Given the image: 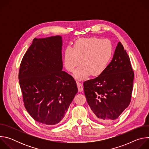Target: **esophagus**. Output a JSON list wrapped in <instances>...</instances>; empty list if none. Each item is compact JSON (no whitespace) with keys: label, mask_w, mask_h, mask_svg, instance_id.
Wrapping results in <instances>:
<instances>
[{"label":"esophagus","mask_w":149,"mask_h":149,"mask_svg":"<svg viewBox=\"0 0 149 149\" xmlns=\"http://www.w3.org/2000/svg\"><path fill=\"white\" fill-rule=\"evenodd\" d=\"M77 87H78V91L81 92L83 90V86L81 82H79L78 81H77Z\"/></svg>","instance_id":"34e87169"}]
</instances>
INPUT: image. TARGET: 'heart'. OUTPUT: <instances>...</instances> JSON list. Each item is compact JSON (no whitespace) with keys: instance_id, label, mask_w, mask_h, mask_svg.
<instances>
[{"instance_id":"heart-1","label":"heart","mask_w":149,"mask_h":149,"mask_svg":"<svg viewBox=\"0 0 149 149\" xmlns=\"http://www.w3.org/2000/svg\"><path fill=\"white\" fill-rule=\"evenodd\" d=\"M113 48L108 40L95 37L82 38L74 46L68 47L64 52L63 62L66 69L73 72L81 62L83 64L74 72L75 77L80 80L102 74L107 69L111 59Z\"/></svg>"}]
</instances>
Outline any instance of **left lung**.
Returning a JSON list of instances; mask_svg holds the SVG:
<instances>
[{"mask_svg":"<svg viewBox=\"0 0 149 149\" xmlns=\"http://www.w3.org/2000/svg\"><path fill=\"white\" fill-rule=\"evenodd\" d=\"M134 77L129 56L119 42L105 71L83 84L87 102L97 121L111 123L128 107Z\"/></svg>","mask_w":149,"mask_h":149,"instance_id":"1","label":"left lung"}]
</instances>
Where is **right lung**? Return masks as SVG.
<instances>
[{"mask_svg": "<svg viewBox=\"0 0 149 149\" xmlns=\"http://www.w3.org/2000/svg\"><path fill=\"white\" fill-rule=\"evenodd\" d=\"M62 37L34 38L20 63L19 81L26 110L36 121L53 126L64 117L78 92L65 71Z\"/></svg>", "mask_w": 149, "mask_h": 149, "instance_id": "right-lung-1", "label": "right lung"}]
</instances>
